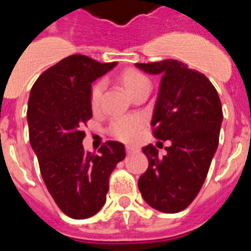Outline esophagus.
Masks as SVG:
<instances>
[{
	"instance_id": "esophagus-1",
	"label": "esophagus",
	"mask_w": 251,
	"mask_h": 251,
	"mask_svg": "<svg viewBox=\"0 0 251 251\" xmlns=\"http://www.w3.org/2000/svg\"><path fill=\"white\" fill-rule=\"evenodd\" d=\"M137 148H134V147H129V146H127V147H126V152L128 153V154H129V153H133V152H137Z\"/></svg>"
}]
</instances>
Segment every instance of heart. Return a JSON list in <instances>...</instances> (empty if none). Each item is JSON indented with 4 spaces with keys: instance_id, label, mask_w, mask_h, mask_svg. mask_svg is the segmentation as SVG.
Instances as JSON below:
<instances>
[{
    "instance_id": "1",
    "label": "heart",
    "mask_w": 251,
    "mask_h": 251,
    "mask_svg": "<svg viewBox=\"0 0 251 251\" xmlns=\"http://www.w3.org/2000/svg\"><path fill=\"white\" fill-rule=\"evenodd\" d=\"M118 80L132 97H134L141 90L150 88V79L143 73L138 72L136 69L123 70L118 75ZM104 89H105V84L103 80L95 81L90 88L89 101L94 112L100 108ZM143 126H145V119L142 117L127 115V117H121V118H117L110 122L108 130H109L110 136L114 137L115 139L126 142V143H133L138 138Z\"/></svg>"
}]
</instances>
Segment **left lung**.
<instances>
[{"label": "left lung", "mask_w": 251, "mask_h": 251, "mask_svg": "<svg viewBox=\"0 0 251 251\" xmlns=\"http://www.w3.org/2000/svg\"><path fill=\"white\" fill-rule=\"evenodd\" d=\"M161 75L153 112V136L170 139L165 156L153 145L142 148L148 168L138 179L142 196L151 207L176 214L200 192L219 146L223 108L217 90L200 72L178 60L136 64Z\"/></svg>", "instance_id": "left-lung-1"}]
</instances>
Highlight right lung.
Returning a JSON list of instances; mask_svg holds the SVG:
<instances>
[{
    "mask_svg": "<svg viewBox=\"0 0 251 251\" xmlns=\"http://www.w3.org/2000/svg\"><path fill=\"white\" fill-rule=\"evenodd\" d=\"M117 63H99L75 54L37 77L27 105L28 137L40 172L59 208L72 219L93 216L105 203L109 177L124 159V146L106 141L98 153L86 152L83 130L93 117L92 83Z\"/></svg>",
    "mask_w": 251,
    "mask_h": 251,
    "instance_id": "right-lung-1",
    "label": "right lung"
}]
</instances>
